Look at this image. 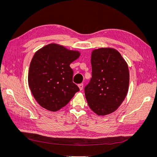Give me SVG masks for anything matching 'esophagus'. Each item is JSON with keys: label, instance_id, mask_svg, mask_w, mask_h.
<instances>
[{"label": "esophagus", "instance_id": "obj_1", "mask_svg": "<svg viewBox=\"0 0 157 157\" xmlns=\"http://www.w3.org/2000/svg\"><path fill=\"white\" fill-rule=\"evenodd\" d=\"M78 86L80 89V90H82L83 89V84H78Z\"/></svg>", "mask_w": 157, "mask_h": 157}]
</instances>
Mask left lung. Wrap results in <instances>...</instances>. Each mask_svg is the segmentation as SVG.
I'll use <instances>...</instances> for the list:
<instances>
[{
  "instance_id": "obj_1",
  "label": "left lung",
  "mask_w": 157,
  "mask_h": 157,
  "mask_svg": "<svg viewBox=\"0 0 157 157\" xmlns=\"http://www.w3.org/2000/svg\"><path fill=\"white\" fill-rule=\"evenodd\" d=\"M92 78L84 88L91 110L99 116L115 111L126 96L130 74L128 64L115 48H100L92 52Z\"/></svg>"
}]
</instances>
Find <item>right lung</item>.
<instances>
[{
  "label": "right lung",
  "instance_id": "1",
  "mask_svg": "<svg viewBox=\"0 0 157 157\" xmlns=\"http://www.w3.org/2000/svg\"><path fill=\"white\" fill-rule=\"evenodd\" d=\"M80 53L51 43L37 50L31 59L28 84L36 102L46 110L57 111L69 102L78 87L73 82L70 64Z\"/></svg>",
  "mask_w": 157,
  "mask_h": 157
}]
</instances>
